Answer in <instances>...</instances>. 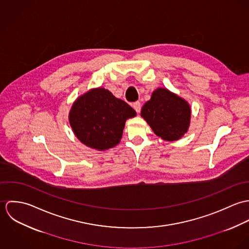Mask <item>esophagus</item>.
Here are the masks:
<instances>
[{
	"mask_svg": "<svg viewBox=\"0 0 249 249\" xmlns=\"http://www.w3.org/2000/svg\"><path fill=\"white\" fill-rule=\"evenodd\" d=\"M133 108L135 109V111L137 112V113H139L140 111H141V107H142V106H141V103L140 102H135V103H133Z\"/></svg>",
	"mask_w": 249,
	"mask_h": 249,
	"instance_id": "1",
	"label": "esophagus"
}]
</instances>
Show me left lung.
<instances>
[{
	"mask_svg": "<svg viewBox=\"0 0 249 249\" xmlns=\"http://www.w3.org/2000/svg\"><path fill=\"white\" fill-rule=\"evenodd\" d=\"M141 116L157 136L176 141L188 130L191 108L186 101L169 90L158 88L143 105Z\"/></svg>",
	"mask_w": 249,
	"mask_h": 249,
	"instance_id": "obj_1",
	"label": "left lung"
}]
</instances>
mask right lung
Wrapping results in <instances>:
<instances>
[{
	"instance_id": "1",
	"label": "right lung",
	"mask_w": 249,
	"mask_h": 249,
	"mask_svg": "<svg viewBox=\"0 0 249 249\" xmlns=\"http://www.w3.org/2000/svg\"><path fill=\"white\" fill-rule=\"evenodd\" d=\"M136 111L105 88L90 90L71 107L69 121L78 140L92 148L105 150L120 142L126 119Z\"/></svg>"
}]
</instances>
